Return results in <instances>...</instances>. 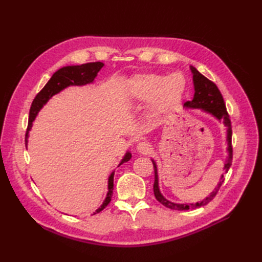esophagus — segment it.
Returning a JSON list of instances; mask_svg holds the SVG:
<instances>
[{
    "mask_svg": "<svg viewBox=\"0 0 262 262\" xmlns=\"http://www.w3.org/2000/svg\"><path fill=\"white\" fill-rule=\"evenodd\" d=\"M137 150L139 153L147 154L150 150V145L146 143V142H140V143L137 145Z\"/></svg>",
    "mask_w": 262,
    "mask_h": 262,
    "instance_id": "esophagus-1",
    "label": "esophagus"
}]
</instances>
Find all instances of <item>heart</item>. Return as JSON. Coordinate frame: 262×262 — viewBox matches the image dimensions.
Returning a JSON list of instances; mask_svg holds the SVG:
<instances>
[{
  "instance_id": "heart-1",
  "label": "heart",
  "mask_w": 262,
  "mask_h": 262,
  "mask_svg": "<svg viewBox=\"0 0 262 262\" xmlns=\"http://www.w3.org/2000/svg\"><path fill=\"white\" fill-rule=\"evenodd\" d=\"M186 91V78L179 72L169 75L157 73L138 74L126 84V97L132 102L148 101L144 117L154 121L165 116L181 101Z\"/></svg>"
}]
</instances>
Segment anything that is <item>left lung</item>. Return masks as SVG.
<instances>
[{"label": "left lung", "instance_id": "obj_1", "mask_svg": "<svg viewBox=\"0 0 262 262\" xmlns=\"http://www.w3.org/2000/svg\"><path fill=\"white\" fill-rule=\"evenodd\" d=\"M190 71L192 73V81H193V89H194V94H193V98L192 100L187 101L184 105V108L186 109H200L201 112L208 114L212 116L213 118H215L217 121H222L226 128V143H227V157L225 160V164L223 170L224 172H227L229 167L232 165V160H233V147H232V124L231 120H229V116L226 112V106L223 99V96H222L221 92L219 91L217 86L208 80L207 77L202 75L199 71H198L194 67L190 66ZM152 163L154 165V195L156 198V200L158 202H161L163 205H165L166 208L171 209V210H189V209H196L200 207H204L207 205L214 196L216 195L220 187L222 186L224 181V173H222L220 182L216 185V187L214 188L213 191L208 195L205 196L204 199H202L199 202L195 203H176L169 201L168 199L162 194L161 190H160V185H158V170H157V165L156 162L152 158Z\"/></svg>", "mask_w": 262, "mask_h": 262}]
</instances>
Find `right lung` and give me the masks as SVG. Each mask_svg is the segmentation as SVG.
<instances>
[{"label": "right lung", "instance_id": "add662e5", "mask_svg": "<svg viewBox=\"0 0 262 262\" xmlns=\"http://www.w3.org/2000/svg\"><path fill=\"white\" fill-rule=\"evenodd\" d=\"M104 66L105 64L102 62H90L81 66L63 67L59 69L57 72L53 73L48 83H47L43 89L37 94L33 104H31V107L29 110L28 128H27L26 139H25L26 147L28 144L29 131L31 129V126H33V122L35 121V119L38 116L39 112L43 108V106L47 104V102H48L54 95L61 93L63 90L68 89L70 86H84V85L93 84L95 82V78H96L98 72ZM131 157H132V154L130 150H126L125 154L122 157V160L120 161V163H119L118 167L123 163L130 161ZM114 176H115V170L110 173L108 177V191H107L105 200L102 201L100 207L94 212V214L99 213L100 211L104 210L109 204V202L112 201L113 190H114Z\"/></svg>", "mask_w": 262, "mask_h": 262}]
</instances>
